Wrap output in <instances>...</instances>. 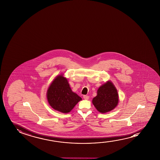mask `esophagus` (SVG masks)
I'll return each instance as SVG.
<instances>
[{"label":"esophagus","mask_w":160,"mask_h":160,"mask_svg":"<svg viewBox=\"0 0 160 160\" xmlns=\"http://www.w3.org/2000/svg\"><path fill=\"white\" fill-rule=\"evenodd\" d=\"M83 98L86 99V100H88L89 99V96H87V95H84L83 96Z\"/></svg>","instance_id":"34e87169"}]
</instances>
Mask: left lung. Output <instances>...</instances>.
Masks as SVG:
<instances>
[{
  "instance_id": "1",
  "label": "left lung",
  "mask_w": 160,
  "mask_h": 160,
  "mask_svg": "<svg viewBox=\"0 0 160 160\" xmlns=\"http://www.w3.org/2000/svg\"><path fill=\"white\" fill-rule=\"evenodd\" d=\"M118 102V91L110 81H108L99 88L97 96L92 100V103L97 110L102 113L114 109Z\"/></svg>"
}]
</instances>
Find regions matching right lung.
I'll use <instances>...</instances> for the list:
<instances>
[{
  "instance_id": "right-lung-1",
  "label": "right lung",
  "mask_w": 160,
  "mask_h": 160,
  "mask_svg": "<svg viewBox=\"0 0 160 160\" xmlns=\"http://www.w3.org/2000/svg\"><path fill=\"white\" fill-rule=\"evenodd\" d=\"M47 98L51 107L57 111L68 113L74 107L81 97L72 92L67 79L59 75L55 78L48 88Z\"/></svg>"
}]
</instances>
